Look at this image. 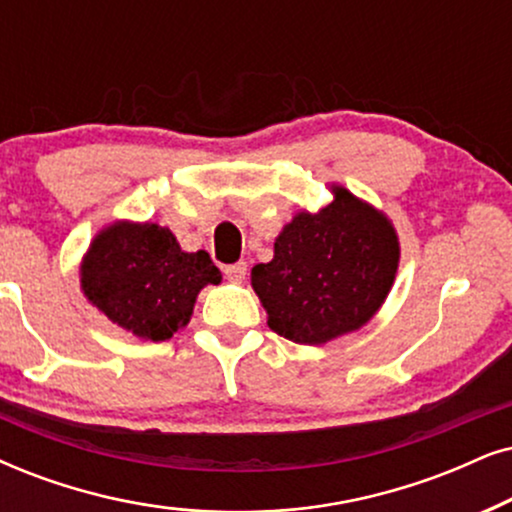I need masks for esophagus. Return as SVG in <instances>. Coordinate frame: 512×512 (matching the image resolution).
<instances>
[{"mask_svg":"<svg viewBox=\"0 0 512 512\" xmlns=\"http://www.w3.org/2000/svg\"><path fill=\"white\" fill-rule=\"evenodd\" d=\"M245 274H248V264H245L243 260L236 262V264H229V267H224V276L229 278V281H234V283H241Z\"/></svg>","mask_w":512,"mask_h":512,"instance_id":"esophagus-1","label":"esophagus"}]
</instances>
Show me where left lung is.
I'll list each match as a JSON object with an SVG mask.
<instances>
[{
	"label": "left lung",
	"instance_id": "left-lung-1",
	"mask_svg": "<svg viewBox=\"0 0 512 512\" xmlns=\"http://www.w3.org/2000/svg\"><path fill=\"white\" fill-rule=\"evenodd\" d=\"M333 193L316 215L300 212L283 226L274 260L250 271L271 331L300 345H323L366 326L397 274L392 224L347 189Z\"/></svg>",
	"mask_w": 512,
	"mask_h": 512
}]
</instances>
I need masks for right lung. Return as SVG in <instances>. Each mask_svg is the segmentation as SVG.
<instances>
[{"label":"right lung","mask_w":512,"mask_h":512,"mask_svg":"<svg viewBox=\"0 0 512 512\" xmlns=\"http://www.w3.org/2000/svg\"><path fill=\"white\" fill-rule=\"evenodd\" d=\"M222 281L205 250L184 252L158 224H113L82 264V290L137 338L170 340L191 319L200 288Z\"/></svg>","instance_id":"right-lung-1"}]
</instances>
